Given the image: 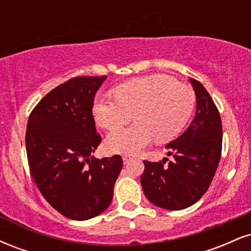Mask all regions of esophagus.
Here are the masks:
<instances>
[{"label": "esophagus", "instance_id": "1", "mask_svg": "<svg viewBox=\"0 0 251 251\" xmlns=\"http://www.w3.org/2000/svg\"><path fill=\"white\" fill-rule=\"evenodd\" d=\"M131 159H132V155H129V154H124V155H123L124 164H127Z\"/></svg>", "mask_w": 251, "mask_h": 251}]
</instances>
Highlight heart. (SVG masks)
<instances>
[{"label": "heart", "mask_w": 251, "mask_h": 251, "mask_svg": "<svg viewBox=\"0 0 251 251\" xmlns=\"http://www.w3.org/2000/svg\"><path fill=\"white\" fill-rule=\"evenodd\" d=\"M116 98L99 94L93 103L98 125L113 131L131 120L127 128L112 132L106 140L108 151L133 153L155 138L168 143L183 131L194 113L196 96L189 86L180 85L165 74L137 77L114 89Z\"/></svg>", "instance_id": "b5f03b06"}]
</instances>
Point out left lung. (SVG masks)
I'll use <instances>...</instances> for the list:
<instances>
[{
	"mask_svg": "<svg viewBox=\"0 0 251 251\" xmlns=\"http://www.w3.org/2000/svg\"><path fill=\"white\" fill-rule=\"evenodd\" d=\"M197 107L196 116L174 142L169 143V154L175 159L163 162L145 160L140 183L144 194L154 205L166 210H181L200 201L206 192L220 164L222 153V122L204 86L190 77Z\"/></svg>",
	"mask_w": 251,
	"mask_h": 251,
	"instance_id": "left-lung-1",
	"label": "left lung"
}]
</instances>
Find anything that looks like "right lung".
<instances>
[{
  "mask_svg": "<svg viewBox=\"0 0 251 251\" xmlns=\"http://www.w3.org/2000/svg\"><path fill=\"white\" fill-rule=\"evenodd\" d=\"M102 76H77L51 89L31 111L25 132L30 174L56 211L86 221L105 211L123 169L119 154L97 159L94 96Z\"/></svg>",
  "mask_w": 251,
  "mask_h": 251,
  "instance_id": "right-lung-1",
  "label": "right lung"
}]
</instances>
